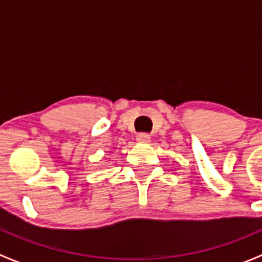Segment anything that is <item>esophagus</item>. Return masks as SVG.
I'll return each mask as SVG.
<instances>
[{"instance_id":"esophagus-1","label":"esophagus","mask_w":262,"mask_h":262,"mask_svg":"<svg viewBox=\"0 0 262 262\" xmlns=\"http://www.w3.org/2000/svg\"><path fill=\"white\" fill-rule=\"evenodd\" d=\"M137 141H138L139 143H149L150 136L147 133H139L137 134Z\"/></svg>"}]
</instances>
